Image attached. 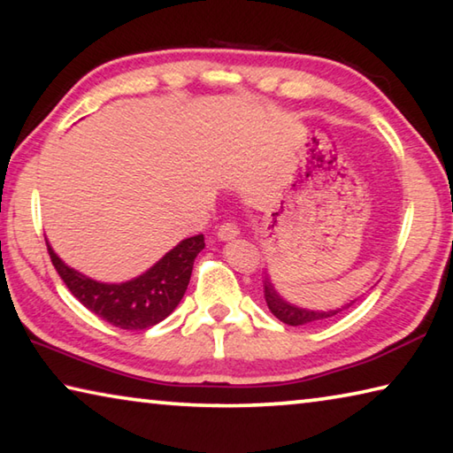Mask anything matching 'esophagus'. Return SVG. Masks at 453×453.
Here are the masks:
<instances>
[{
    "instance_id": "obj_1",
    "label": "esophagus",
    "mask_w": 453,
    "mask_h": 453,
    "mask_svg": "<svg viewBox=\"0 0 453 453\" xmlns=\"http://www.w3.org/2000/svg\"><path fill=\"white\" fill-rule=\"evenodd\" d=\"M237 234H240V227H237L234 221H226V224H221L218 227V237L219 240H234V237H237Z\"/></svg>"
}]
</instances>
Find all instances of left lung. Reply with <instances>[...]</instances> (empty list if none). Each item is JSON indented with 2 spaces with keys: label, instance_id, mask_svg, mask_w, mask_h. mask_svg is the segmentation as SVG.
I'll list each match as a JSON object with an SVG mask.
<instances>
[{
  "label": "left lung",
  "instance_id": "1",
  "mask_svg": "<svg viewBox=\"0 0 453 453\" xmlns=\"http://www.w3.org/2000/svg\"><path fill=\"white\" fill-rule=\"evenodd\" d=\"M264 297L267 302V308L273 313L275 318L283 324L288 326H303V324H316V321L321 319H327L335 316V313H340L342 310H335V311H310V310H302V308H296V305L288 303L286 300H281L278 296V291L273 289L272 281L270 280H264Z\"/></svg>",
  "mask_w": 453,
  "mask_h": 453
}]
</instances>
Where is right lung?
I'll return each instance as SVG.
<instances>
[{
  "instance_id": "1",
  "label": "right lung",
  "mask_w": 453,
  "mask_h": 453,
  "mask_svg": "<svg viewBox=\"0 0 453 453\" xmlns=\"http://www.w3.org/2000/svg\"><path fill=\"white\" fill-rule=\"evenodd\" d=\"M205 248L203 235H194L140 278L126 283H99L67 267L48 243L51 264L67 289L97 318L121 329H148L178 308L194 270V259Z\"/></svg>"
}]
</instances>
